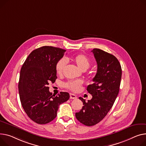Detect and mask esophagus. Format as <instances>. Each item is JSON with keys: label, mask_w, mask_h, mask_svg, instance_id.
Wrapping results in <instances>:
<instances>
[{"label": "esophagus", "mask_w": 146, "mask_h": 146, "mask_svg": "<svg viewBox=\"0 0 146 146\" xmlns=\"http://www.w3.org/2000/svg\"><path fill=\"white\" fill-rule=\"evenodd\" d=\"M77 98V96L74 94H73V93L70 94V99H76Z\"/></svg>", "instance_id": "esophagus-1"}]
</instances>
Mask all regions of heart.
Returning a JSON list of instances; mask_svg holds the SVG:
<instances>
[{
  "instance_id": "heart-1",
  "label": "heart",
  "mask_w": 146,
  "mask_h": 146,
  "mask_svg": "<svg viewBox=\"0 0 146 146\" xmlns=\"http://www.w3.org/2000/svg\"><path fill=\"white\" fill-rule=\"evenodd\" d=\"M74 61L82 70H86L90 66V61L86 55L83 54H77L74 57ZM67 60L66 58H62L57 62L56 65V70L59 74H62L67 65ZM83 84V82L80 80H72L65 83L64 86L66 89L72 92H77L80 90Z\"/></svg>"
}]
</instances>
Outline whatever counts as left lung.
<instances>
[{
    "mask_svg": "<svg viewBox=\"0 0 146 146\" xmlns=\"http://www.w3.org/2000/svg\"><path fill=\"white\" fill-rule=\"evenodd\" d=\"M92 52L98 64L93 83L87 88L92 99L86 102L80 97L84 106L76 113V119L87 126L98 124L110 111L119 94L122 74L121 65L114 56L99 48Z\"/></svg>",
    "mask_w": 146,
    "mask_h": 146,
    "instance_id": "1",
    "label": "left lung"
}]
</instances>
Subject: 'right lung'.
Returning <instances> with one entry per match:
<instances>
[{"instance_id": "add662e5", "label": "right lung", "mask_w": 146, "mask_h": 146, "mask_svg": "<svg viewBox=\"0 0 146 146\" xmlns=\"http://www.w3.org/2000/svg\"><path fill=\"white\" fill-rule=\"evenodd\" d=\"M66 50L52 46H43L32 51L21 70L18 84L23 108L35 123L44 124L53 120L60 104L70 98L67 92L52 95L47 86L56 79V65Z\"/></svg>"}]
</instances>
